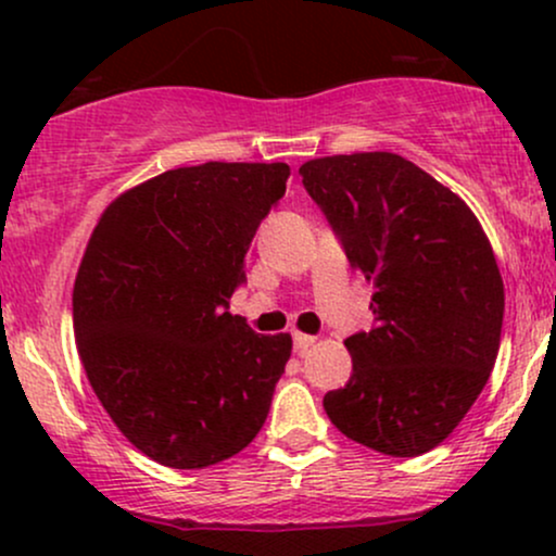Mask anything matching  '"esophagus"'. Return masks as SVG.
I'll return each mask as SVG.
<instances>
[{
	"instance_id": "34e87169",
	"label": "esophagus",
	"mask_w": 556,
	"mask_h": 556,
	"mask_svg": "<svg viewBox=\"0 0 556 556\" xmlns=\"http://www.w3.org/2000/svg\"><path fill=\"white\" fill-rule=\"evenodd\" d=\"M314 342H316V337H311V334H300V331H295V334H292V344H295V353L298 355H303L305 350H308Z\"/></svg>"
}]
</instances>
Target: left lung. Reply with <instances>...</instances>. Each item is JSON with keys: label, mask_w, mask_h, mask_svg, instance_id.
Masks as SVG:
<instances>
[{"label": "left lung", "mask_w": 556, "mask_h": 556, "mask_svg": "<svg viewBox=\"0 0 556 556\" xmlns=\"http://www.w3.org/2000/svg\"><path fill=\"white\" fill-rule=\"evenodd\" d=\"M344 256L374 282V327L348 337L353 376L324 394L344 437L392 457L444 442L500 353L504 285L476 214L389 151L300 167Z\"/></svg>", "instance_id": "8db88e82"}]
</instances>
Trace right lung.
I'll list each match as a JSON object with an SVG mask.
<instances>
[{
    "label": "right lung",
    "mask_w": 556,
    "mask_h": 556,
    "mask_svg": "<svg viewBox=\"0 0 556 556\" xmlns=\"http://www.w3.org/2000/svg\"><path fill=\"white\" fill-rule=\"evenodd\" d=\"M290 167L206 162L110 203L73 290L78 353L96 397L146 457L177 470L238 455L269 416L290 334L229 314L245 253Z\"/></svg>",
    "instance_id": "right-lung-1"
}]
</instances>
